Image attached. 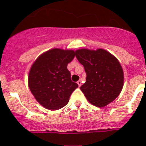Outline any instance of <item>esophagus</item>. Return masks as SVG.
I'll return each mask as SVG.
<instances>
[{
    "label": "esophagus",
    "instance_id": "34e87169",
    "mask_svg": "<svg viewBox=\"0 0 146 146\" xmlns=\"http://www.w3.org/2000/svg\"><path fill=\"white\" fill-rule=\"evenodd\" d=\"M77 83H78V86H79V87L81 86V85H82V82H81V80H78V81L77 82Z\"/></svg>",
    "mask_w": 146,
    "mask_h": 146
}]
</instances>
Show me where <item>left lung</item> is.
Listing matches in <instances>:
<instances>
[{
	"instance_id": "left-lung-1",
	"label": "left lung",
	"mask_w": 146,
	"mask_h": 146,
	"mask_svg": "<svg viewBox=\"0 0 146 146\" xmlns=\"http://www.w3.org/2000/svg\"><path fill=\"white\" fill-rule=\"evenodd\" d=\"M76 56L87 74L80 88L88 102L98 107L112 102L121 92L124 80L118 59L103 48H80L76 51Z\"/></svg>"
}]
</instances>
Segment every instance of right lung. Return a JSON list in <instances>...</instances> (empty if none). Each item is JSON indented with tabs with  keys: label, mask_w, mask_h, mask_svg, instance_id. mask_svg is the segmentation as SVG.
Wrapping results in <instances>:
<instances>
[{
	"label": "right lung",
	"mask_w": 146,
	"mask_h": 146,
	"mask_svg": "<svg viewBox=\"0 0 146 146\" xmlns=\"http://www.w3.org/2000/svg\"><path fill=\"white\" fill-rule=\"evenodd\" d=\"M71 49L51 48L34 61L28 75V86L36 100L47 110H58L68 104L78 87L72 82L67 66L73 59Z\"/></svg>",
	"instance_id": "1"
}]
</instances>
